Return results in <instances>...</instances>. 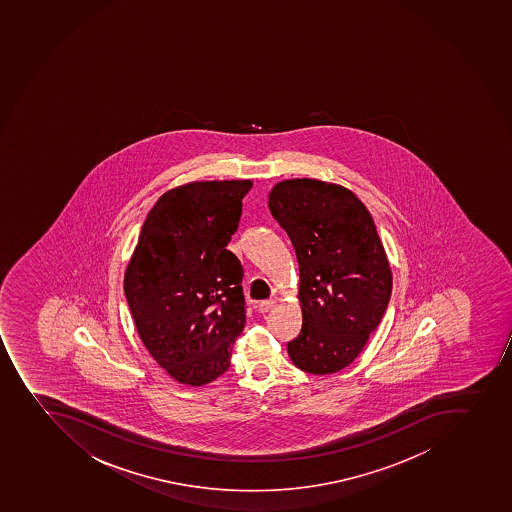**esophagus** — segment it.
<instances>
[{
    "label": "esophagus",
    "instance_id": "1",
    "mask_svg": "<svg viewBox=\"0 0 512 512\" xmlns=\"http://www.w3.org/2000/svg\"><path fill=\"white\" fill-rule=\"evenodd\" d=\"M273 306H275V301L273 300L262 301V303H258V313L265 315V313L272 310Z\"/></svg>",
    "mask_w": 512,
    "mask_h": 512
}]
</instances>
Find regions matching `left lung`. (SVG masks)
Returning <instances> with one entry per match:
<instances>
[{"label": "left lung", "instance_id": "left-lung-1", "mask_svg": "<svg viewBox=\"0 0 512 512\" xmlns=\"http://www.w3.org/2000/svg\"><path fill=\"white\" fill-rule=\"evenodd\" d=\"M268 209L300 267L303 326L288 356L316 376L341 371L361 354L392 295L389 258L371 212L351 189L311 178L275 184Z\"/></svg>", "mask_w": 512, "mask_h": 512}]
</instances>
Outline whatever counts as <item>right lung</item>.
Here are the masks:
<instances>
[{"instance_id": "add662e5", "label": "right lung", "mask_w": 512, "mask_h": 512, "mask_svg": "<svg viewBox=\"0 0 512 512\" xmlns=\"http://www.w3.org/2000/svg\"><path fill=\"white\" fill-rule=\"evenodd\" d=\"M250 179L193 181L156 201L125 270L136 331L179 384H209L229 369L245 324L244 270L227 250Z\"/></svg>"}]
</instances>
